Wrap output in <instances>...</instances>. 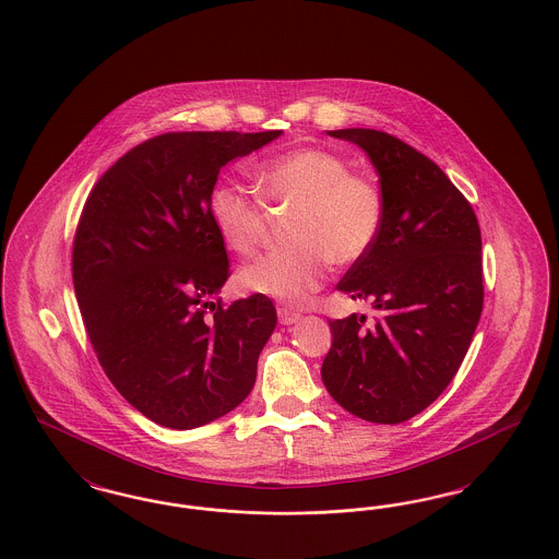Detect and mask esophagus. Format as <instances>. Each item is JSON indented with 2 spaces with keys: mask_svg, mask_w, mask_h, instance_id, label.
<instances>
[{
  "mask_svg": "<svg viewBox=\"0 0 559 559\" xmlns=\"http://www.w3.org/2000/svg\"><path fill=\"white\" fill-rule=\"evenodd\" d=\"M301 319L299 312H295L292 308H278V322L281 324H293L297 320Z\"/></svg>",
  "mask_w": 559,
  "mask_h": 559,
  "instance_id": "34e87169",
  "label": "esophagus"
}]
</instances>
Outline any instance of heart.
Listing matches in <instances>:
<instances>
[{
  "mask_svg": "<svg viewBox=\"0 0 559 559\" xmlns=\"http://www.w3.org/2000/svg\"><path fill=\"white\" fill-rule=\"evenodd\" d=\"M267 205H297L287 228L293 245L274 249L239 272L253 293L285 304H306L324 285L331 262L352 266L367 258L381 233L383 201L374 185L349 174L340 155L297 148L255 169ZM207 212L219 240L237 255H251L264 237V203L230 180L215 182Z\"/></svg>",
  "mask_w": 559,
  "mask_h": 559,
  "instance_id": "1",
  "label": "heart"
}]
</instances>
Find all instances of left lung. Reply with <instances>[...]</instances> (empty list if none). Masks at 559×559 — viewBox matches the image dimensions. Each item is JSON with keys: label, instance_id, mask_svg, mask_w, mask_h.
<instances>
[{"label": "left lung", "instance_id": "8db88e82", "mask_svg": "<svg viewBox=\"0 0 559 559\" xmlns=\"http://www.w3.org/2000/svg\"><path fill=\"white\" fill-rule=\"evenodd\" d=\"M371 159L383 224L365 260L337 289L377 310L331 320L322 362L329 394L372 424H402L438 399L459 371L478 326L481 235L469 201L424 153L377 130H335Z\"/></svg>", "mask_w": 559, "mask_h": 559}]
</instances>
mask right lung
<instances>
[{
  "instance_id": "obj_1",
  "label": "right lung",
  "mask_w": 559,
  "mask_h": 559,
  "mask_svg": "<svg viewBox=\"0 0 559 559\" xmlns=\"http://www.w3.org/2000/svg\"><path fill=\"white\" fill-rule=\"evenodd\" d=\"M281 133H160L108 167L83 205L81 319L110 383L159 426H205L255 383L276 310L262 293L213 299L230 266L207 199L226 163Z\"/></svg>"
}]
</instances>
